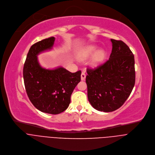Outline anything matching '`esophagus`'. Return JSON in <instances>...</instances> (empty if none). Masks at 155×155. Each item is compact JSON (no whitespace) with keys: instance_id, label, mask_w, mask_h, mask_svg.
<instances>
[{"instance_id":"1","label":"esophagus","mask_w":155,"mask_h":155,"mask_svg":"<svg viewBox=\"0 0 155 155\" xmlns=\"http://www.w3.org/2000/svg\"><path fill=\"white\" fill-rule=\"evenodd\" d=\"M85 78H86V75L85 74V73L82 72V73H81V80H85Z\"/></svg>"}]
</instances>
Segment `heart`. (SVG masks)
<instances>
[{"mask_svg": "<svg viewBox=\"0 0 155 155\" xmlns=\"http://www.w3.org/2000/svg\"><path fill=\"white\" fill-rule=\"evenodd\" d=\"M97 48H98L95 46H88L86 49V50L80 54V58L82 60H85V59L88 58V57H90L91 56H92L94 54V53L97 50ZM105 57V51L102 50H98L93 55L91 63L92 65L98 64L104 61Z\"/></svg>", "mask_w": 155, "mask_h": 155, "instance_id": "obj_1", "label": "heart"}]
</instances>
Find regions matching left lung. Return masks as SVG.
<instances>
[{"instance_id": "1", "label": "left lung", "mask_w": 155, "mask_h": 155, "mask_svg": "<svg viewBox=\"0 0 155 155\" xmlns=\"http://www.w3.org/2000/svg\"><path fill=\"white\" fill-rule=\"evenodd\" d=\"M109 59L94 69L87 68V96L92 106L109 112L124 104L135 84L134 57L128 46L111 39Z\"/></svg>"}]
</instances>
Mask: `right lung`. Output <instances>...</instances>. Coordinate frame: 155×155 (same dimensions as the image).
<instances>
[{"mask_svg":"<svg viewBox=\"0 0 155 155\" xmlns=\"http://www.w3.org/2000/svg\"><path fill=\"white\" fill-rule=\"evenodd\" d=\"M55 38L50 37L30 48L23 68L26 91L34 106L45 113L58 114L70 103L71 95L81 80L80 70L71 73L63 67L53 70L41 67L38 55L51 50Z\"/></svg>","mask_w":155,"mask_h":155,"instance_id":"right-lung-1","label":"right lung"}]
</instances>
